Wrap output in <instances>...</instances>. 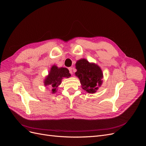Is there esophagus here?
I'll use <instances>...</instances> for the list:
<instances>
[{
    "instance_id": "obj_1",
    "label": "esophagus",
    "mask_w": 146,
    "mask_h": 146,
    "mask_svg": "<svg viewBox=\"0 0 146 146\" xmlns=\"http://www.w3.org/2000/svg\"><path fill=\"white\" fill-rule=\"evenodd\" d=\"M68 70H69L70 73L71 74H73V68H72V67H69V68H68Z\"/></svg>"
}]
</instances>
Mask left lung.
Wrapping results in <instances>:
<instances>
[{
	"instance_id": "left-lung-1",
	"label": "left lung",
	"mask_w": 146,
	"mask_h": 146,
	"mask_svg": "<svg viewBox=\"0 0 146 146\" xmlns=\"http://www.w3.org/2000/svg\"><path fill=\"white\" fill-rule=\"evenodd\" d=\"M76 68L75 74L79 79L82 89L90 94L96 92L103 83V74L101 68L82 58L77 61Z\"/></svg>"
}]
</instances>
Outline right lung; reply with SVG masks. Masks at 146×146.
<instances>
[{
	"mask_svg": "<svg viewBox=\"0 0 146 146\" xmlns=\"http://www.w3.org/2000/svg\"><path fill=\"white\" fill-rule=\"evenodd\" d=\"M71 74L69 73L68 70L66 68H58L54 65L50 68L48 75L44 80L45 86L49 85L52 88V93L54 94L57 91L58 86L61 84L63 78H69Z\"/></svg>",
	"mask_w": 146,
	"mask_h": 146,
	"instance_id": "right-lung-1",
	"label": "right lung"
}]
</instances>
